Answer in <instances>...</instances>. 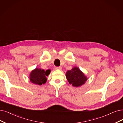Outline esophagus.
<instances>
[{"label": "esophagus", "mask_w": 123, "mask_h": 123, "mask_svg": "<svg viewBox=\"0 0 123 123\" xmlns=\"http://www.w3.org/2000/svg\"><path fill=\"white\" fill-rule=\"evenodd\" d=\"M62 67H55V70H62Z\"/></svg>", "instance_id": "1"}]
</instances>
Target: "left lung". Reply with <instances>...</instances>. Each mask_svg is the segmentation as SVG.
I'll use <instances>...</instances> for the list:
<instances>
[{
  "label": "left lung",
  "instance_id": "1",
  "mask_svg": "<svg viewBox=\"0 0 123 123\" xmlns=\"http://www.w3.org/2000/svg\"><path fill=\"white\" fill-rule=\"evenodd\" d=\"M66 77L68 83L74 87H79L85 84L87 78L77 67H74L66 73Z\"/></svg>",
  "mask_w": 123,
  "mask_h": 123
}]
</instances>
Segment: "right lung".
<instances>
[{"instance_id":"add662e5","label":"right lung","mask_w":123,"mask_h":123,"mask_svg":"<svg viewBox=\"0 0 123 123\" xmlns=\"http://www.w3.org/2000/svg\"><path fill=\"white\" fill-rule=\"evenodd\" d=\"M50 72V70L44 71L40 68H36L30 73V81L34 84L39 85L45 84L47 81L46 77L49 75Z\"/></svg>"}]
</instances>
